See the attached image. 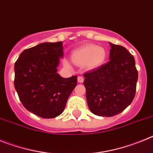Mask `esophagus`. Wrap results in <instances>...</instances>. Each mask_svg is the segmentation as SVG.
Returning a JSON list of instances; mask_svg holds the SVG:
<instances>
[{"instance_id": "esophagus-1", "label": "esophagus", "mask_w": 153, "mask_h": 153, "mask_svg": "<svg viewBox=\"0 0 153 153\" xmlns=\"http://www.w3.org/2000/svg\"><path fill=\"white\" fill-rule=\"evenodd\" d=\"M77 80H78V82H79V83H83V80H84V79H83V76H78Z\"/></svg>"}]
</instances>
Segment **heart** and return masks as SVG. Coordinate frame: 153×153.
<instances>
[{"instance_id": "obj_1", "label": "heart", "mask_w": 153, "mask_h": 153, "mask_svg": "<svg viewBox=\"0 0 153 153\" xmlns=\"http://www.w3.org/2000/svg\"><path fill=\"white\" fill-rule=\"evenodd\" d=\"M106 53L104 48L93 44H86L74 51L72 60L78 65H83L88 69L100 67L106 59Z\"/></svg>"}]
</instances>
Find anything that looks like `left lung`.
Segmentation results:
<instances>
[{
  "label": "left lung",
  "mask_w": 153,
  "mask_h": 153,
  "mask_svg": "<svg viewBox=\"0 0 153 153\" xmlns=\"http://www.w3.org/2000/svg\"><path fill=\"white\" fill-rule=\"evenodd\" d=\"M109 45V61L83 74L89 109L100 117L123 111L134 99L138 80L133 56L124 47Z\"/></svg>",
  "instance_id": "1"
}]
</instances>
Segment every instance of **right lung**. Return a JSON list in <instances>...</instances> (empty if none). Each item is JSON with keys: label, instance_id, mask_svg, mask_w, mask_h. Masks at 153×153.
<instances>
[{"label": "right lung", "instance_id": "add662e5", "mask_svg": "<svg viewBox=\"0 0 153 153\" xmlns=\"http://www.w3.org/2000/svg\"><path fill=\"white\" fill-rule=\"evenodd\" d=\"M63 48L61 41L40 44L24 50L14 64V87L21 103L42 118L61 114L77 84V76L63 78L56 73Z\"/></svg>", "mask_w": 153, "mask_h": 153}]
</instances>
